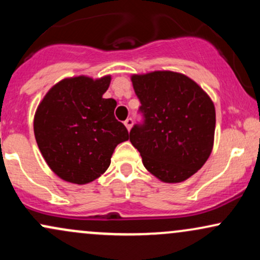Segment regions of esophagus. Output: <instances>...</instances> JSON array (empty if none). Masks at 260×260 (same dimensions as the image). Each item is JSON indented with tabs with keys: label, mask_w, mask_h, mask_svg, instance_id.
Returning a JSON list of instances; mask_svg holds the SVG:
<instances>
[{
	"label": "esophagus",
	"mask_w": 260,
	"mask_h": 260,
	"mask_svg": "<svg viewBox=\"0 0 260 260\" xmlns=\"http://www.w3.org/2000/svg\"><path fill=\"white\" fill-rule=\"evenodd\" d=\"M124 126L127 127V129L129 131L131 128H132V126H133V118H131V117H128L126 121H124Z\"/></svg>",
	"instance_id": "1"
}]
</instances>
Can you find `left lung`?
<instances>
[{
	"label": "left lung",
	"instance_id": "1",
	"mask_svg": "<svg viewBox=\"0 0 260 260\" xmlns=\"http://www.w3.org/2000/svg\"><path fill=\"white\" fill-rule=\"evenodd\" d=\"M142 123L129 132L143 165L160 181L182 182L208 160L214 144L215 107L203 89L181 73L134 74Z\"/></svg>",
	"mask_w": 260,
	"mask_h": 260
}]
</instances>
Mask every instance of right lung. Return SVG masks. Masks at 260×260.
<instances>
[{"instance_id": "1", "label": "right lung", "mask_w": 260, "mask_h": 260, "mask_svg": "<svg viewBox=\"0 0 260 260\" xmlns=\"http://www.w3.org/2000/svg\"><path fill=\"white\" fill-rule=\"evenodd\" d=\"M111 77H74L50 89L34 117L38 147L50 169L67 182L94 181L111 162L117 144L129 138L116 120V100L104 99Z\"/></svg>"}]
</instances>
